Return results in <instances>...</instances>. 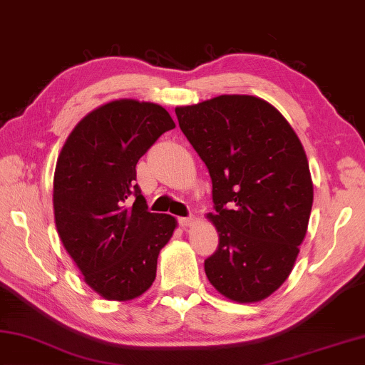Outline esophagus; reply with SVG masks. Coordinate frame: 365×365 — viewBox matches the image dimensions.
<instances>
[{"label": "esophagus", "mask_w": 365, "mask_h": 365, "mask_svg": "<svg viewBox=\"0 0 365 365\" xmlns=\"http://www.w3.org/2000/svg\"><path fill=\"white\" fill-rule=\"evenodd\" d=\"M178 222L181 227H189L194 222L192 216H186V218H178Z\"/></svg>", "instance_id": "34e87169"}]
</instances>
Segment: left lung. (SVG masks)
I'll return each instance as SVG.
<instances>
[{
  "instance_id": "8db88e82",
  "label": "left lung",
  "mask_w": 365,
  "mask_h": 365,
  "mask_svg": "<svg viewBox=\"0 0 365 365\" xmlns=\"http://www.w3.org/2000/svg\"><path fill=\"white\" fill-rule=\"evenodd\" d=\"M179 128L207 165L220 244L205 274L221 295L261 302L290 276L308 231L312 181L289 121L255 96L176 107Z\"/></svg>"
}]
</instances>
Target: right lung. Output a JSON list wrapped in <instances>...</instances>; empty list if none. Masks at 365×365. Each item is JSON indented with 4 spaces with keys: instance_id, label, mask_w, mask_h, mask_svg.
Wrapping results in <instances>:
<instances>
[{
    "instance_id": "add662e5",
    "label": "right lung",
    "mask_w": 365,
    "mask_h": 365,
    "mask_svg": "<svg viewBox=\"0 0 365 365\" xmlns=\"http://www.w3.org/2000/svg\"><path fill=\"white\" fill-rule=\"evenodd\" d=\"M173 128L162 106L112 101L73 128L57 158V234L85 282L106 299L143 295L155 280L160 250L176 229L171 215L147 210L136 184L139 158Z\"/></svg>"
}]
</instances>
